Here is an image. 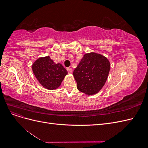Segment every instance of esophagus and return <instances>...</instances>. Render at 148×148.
<instances>
[{"instance_id": "1", "label": "esophagus", "mask_w": 148, "mask_h": 148, "mask_svg": "<svg viewBox=\"0 0 148 148\" xmlns=\"http://www.w3.org/2000/svg\"><path fill=\"white\" fill-rule=\"evenodd\" d=\"M66 70H67V71H68L69 73H70V74L72 73V69H71V68H67Z\"/></svg>"}]
</instances>
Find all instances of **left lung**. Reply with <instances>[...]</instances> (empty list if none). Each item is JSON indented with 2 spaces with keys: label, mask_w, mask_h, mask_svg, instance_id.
Returning <instances> with one entry per match:
<instances>
[{
  "label": "left lung",
  "mask_w": 148,
  "mask_h": 148,
  "mask_svg": "<svg viewBox=\"0 0 148 148\" xmlns=\"http://www.w3.org/2000/svg\"><path fill=\"white\" fill-rule=\"evenodd\" d=\"M110 69V62L105 56L96 52L84 54L73 73L77 89L88 96L99 92L107 81Z\"/></svg>",
  "instance_id": "left-lung-1"
}]
</instances>
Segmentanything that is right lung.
I'll use <instances>...</instances> for the list:
<instances>
[{
    "instance_id": "add662e5",
    "label": "right lung",
    "mask_w": 148,
    "mask_h": 148,
    "mask_svg": "<svg viewBox=\"0 0 148 148\" xmlns=\"http://www.w3.org/2000/svg\"><path fill=\"white\" fill-rule=\"evenodd\" d=\"M36 78L42 86L49 90L59 88L68 71L60 64H55L49 56L40 57L32 65Z\"/></svg>"
}]
</instances>
